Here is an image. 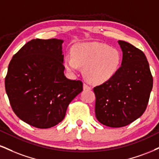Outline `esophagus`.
<instances>
[{"mask_svg": "<svg viewBox=\"0 0 159 159\" xmlns=\"http://www.w3.org/2000/svg\"><path fill=\"white\" fill-rule=\"evenodd\" d=\"M83 88H84V90H89V89H91V87H89V85L87 84H84L83 85Z\"/></svg>", "mask_w": 159, "mask_h": 159, "instance_id": "esophagus-1", "label": "esophagus"}]
</instances>
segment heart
Listing matches in <instances>:
<instances>
[{
  "mask_svg": "<svg viewBox=\"0 0 159 159\" xmlns=\"http://www.w3.org/2000/svg\"><path fill=\"white\" fill-rule=\"evenodd\" d=\"M121 62L119 51L100 43H84L75 47L72 55L65 57L64 64L70 72L78 71L79 66L84 67L87 79L95 84H101L110 80Z\"/></svg>",
  "mask_w": 159,
  "mask_h": 159,
  "instance_id": "1",
  "label": "heart"
}]
</instances>
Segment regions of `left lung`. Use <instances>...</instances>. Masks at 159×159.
I'll list each match as a JSON object with an SVG mask.
<instances>
[{
    "instance_id": "1",
    "label": "left lung",
    "mask_w": 159,
    "mask_h": 159,
    "mask_svg": "<svg viewBox=\"0 0 159 159\" xmlns=\"http://www.w3.org/2000/svg\"><path fill=\"white\" fill-rule=\"evenodd\" d=\"M123 57L116 74L94 87L95 116L110 127H122L133 122L146 110L152 76L144 53L133 45L118 41Z\"/></svg>"
}]
</instances>
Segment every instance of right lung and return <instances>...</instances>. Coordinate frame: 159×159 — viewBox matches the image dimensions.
<instances>
[{
  "mask_svg": "<svg viewBox=\"0 0 159 159\" xmlns=\"http://www.w3.org/2000/svg\"><path fill=\"white\" fill-rule=\"evenodd\" d=\"M64 41L33 39L9 64L5 88L18 117L26 124L47 129L63 121L70 103L83 90L81 81L64 75Z\"/></svg>",
  "mask_w": 159,
  "mask_h": 159,
  "instance_id": "right-lung-1",
  "label": "right lung"
}]
</instances>
